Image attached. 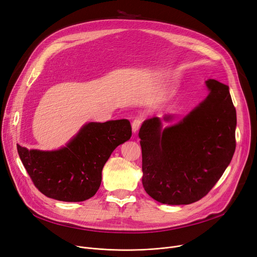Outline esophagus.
Wrapping results in <instances>:
<instances>
[{
  "mask_svg": "<svg viewBox=\"0 0 257 257\" xmlns=\"http://www.w3.org/2000/svg\"><path fill=\"white\" fill-rule=\"evenodd\" d=\"M142 123H143V117H137L136 119H134L133 121H132V131L136 133L139 129H140V127H141V125H142Z\"/></svg>",
  "mask_w": 257,
  "mask_h": 257,
  "instance_id": "esophagus-1",
  "label": "esophagus"
}]
</instances>
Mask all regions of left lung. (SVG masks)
<instances>
[{"label":"left lung","instance_id":"left-lung-1","mask_svg":"<svg viewBox=\"0 0 257 257\" xmlns=\"http://www.w3.org/2000/svg\"><path fill=\"white\" fill-rule=\"evenodd\" d=\"M205 84L208 96L178 123L163 128L154 116L140 129L143 186L163 204L186 205L206 196L234 154L236 111L229 87L214 79ZM173 118L164 116L167 123Z\"/></svg>","mask_w":257,"mask_h":257}]
</instances>
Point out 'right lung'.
<instances>
[{
  "label": "right lung",
  "instance_id": "obj_1",
  "mask_svg": "<svg viewBox=\"0 0 257 257\" xmlns=\"http://www.w3.org/2000/svg\"><path fill=\"white\" fill-rule=\"evenodd\" d=\"M131 134L126 118L90 121L58 150H29L18 145V152L40 193L59 201L80 202L97 193L106 161Z\"/></svg>",
  "mask_w": 257,
  "mask_h": 257
}]
</instances>
